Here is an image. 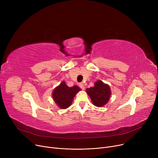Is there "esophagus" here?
I'll list each match as a JSON object with an SVG mask.
<instances>
[{
	"mask_svg": "<svg viewBox=\"0 0 158 158\" xmlns=\"http://www.w3.org/2000/svg\"><path fill=\"white\" fill-rule=\"evenodd\" d=\"M79 87L82 89H85V85H83V83H79Z\"/></svg>",
	"mask_w": 158,
	"mask_h": 158,
	"instance_id": "esophagus-1",
	"label": "esophagus"
}]
</instances>
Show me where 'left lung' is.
Wrapping results in <instances>:
<instances>
[{
    "mask_svg": "<svg viewBox=\"0 0 158 158\" xmlns=\"http://www.w3.org/2000/svg\"><path fill=\"white\" fill-rule=\"evenodd\" d=\"M86 93L92 100V104L100 107L108 102L111 94L110 86L101 80L96 81L94 87L86 88Z\"/></svg>",
    "mask_w": 158,
    "mask_h": 158,
    "instance_id": "8db88e82",
    "label": "left lung"
}]
</instances>
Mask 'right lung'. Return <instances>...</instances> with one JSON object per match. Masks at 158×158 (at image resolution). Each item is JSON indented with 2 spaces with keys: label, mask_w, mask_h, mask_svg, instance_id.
I'll return each mask as SVG.
<instances>
[{
  "label": "right lung",
  "mask_w": 158,
  "mask_h": 158,
  "mask_svg": "<svg viewBox=\"0 0 158 158\" xmlns=\"http://www.w3.org/2000/svg\"><path fill=\"white\" fill-rule=\"evenodd\" d=\"M81 89L77 85L69 87L62 81L52 92V97L57 106L61 109H66L72 104L73 99Z\"/></svg>",
  "instance_id": "add662e5"
}]
</instances>
